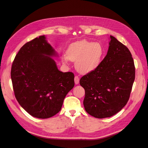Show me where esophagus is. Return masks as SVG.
<instances>
[{
	"label": "esophagus",
	"mask_w": 148,
	"mask_h": 148,
	"mask_svg": "<svg viewBox=\"0 0 148 148\" xmlns=\"http://www.w3.org/2000/svg\"><path fill=\"white\" fill-rule=\"evenodd\" d=\"M79 78L78 76H75L74 77V82H75V84H78L79 83Z\"/></svg>",
	"instance_id": "34e87169"
}]
</instances>
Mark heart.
Returning <instances> with one entry per match:
<instances>
[{"instance_id": "1", "label": "heart", "mask_w": 148, "mask_h": 148, "mask_svg": "<svg viewBox=\"0 0 148 148\" xmlns=\"http://www.w3.org/2000/svg\"><path fill=\"white\" fill-rule=\"evenodd\" d=\"M103 55L104 48L101 44L83 40L69 45L66 53L62 56V62L66 64L70 61H75L77 71L87 74L100 65Z\"/></svg>"}]
</instances>
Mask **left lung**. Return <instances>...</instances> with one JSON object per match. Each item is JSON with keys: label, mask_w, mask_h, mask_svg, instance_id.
<instances>
[{"label": "left lung", "mask_w": 148, "mask_h": 148, "mask_svg": "<svg viewBox=\"0 0 148 148\" xmlns=\"http://www.w3.org/2000/svg\"><path fill=\"white\" fill-rule=\"evenodd\" d=\"M107 55L97 68L79 80L85 90L83 104L91 116L110 117L127 104L135 78V67L129 49L110 35Z\"/></svg>", "instance_id": "1"}]
</instances>
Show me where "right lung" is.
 <instances>
[{
  "label": "right lung",
  "mask_w": 148,
  "mask_h": 148,
  "mask_svg": "<svg viewBox=\"0 0 148 148\" xmlns=\"http://www.w3.org/2000/svg\"><path fill=\"white\" fill-rule=\"evenodd\" d=\"M52 57H58L57 53L42 35L26 43L12 65L15 97L25 110L38 119L57 114L74 86V74L60 71Z\"/></svg>",
  "instance_id": "obj_1"
}]
</instances>
